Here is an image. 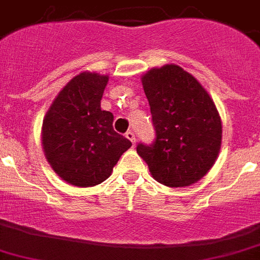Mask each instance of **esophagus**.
Returning a JSON list of instances; mask_svg holds the SVG:
<instances>
[{"label":"esophagus","mask_w":260,"mask_h":260,"mask_svg":"<svg viewBox=\"0 0 260 260\" xmlns=\"http://www.w3.org/2000/svg\"><path fill=\"white\" fill-rule=\"evenodd\" d=\"M126 138H127L128 141H130V142L133 143V146L135 145V134H134V132H127V133H126Z\"/></svg>","instance_id":"obj_1"}]
</instances>
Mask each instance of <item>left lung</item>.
I'll list each match as a JSON object with an SVG mask.
<instances>
[{"instance_id":"obj_1","label":"left lung","mask_w":260,"mask_h":260,"mask_svg":"<svg viewBox=\"0 0 260 260\" xmlns=\"http://www.w3.org/2000/svg\"><path fill=\"white\" fill-rule=\"evenodd\" d=\"M155 130L151 145L138 143L155 181L169 187L198 182L215 162L222 122L201 83L177 65L151 69L142 77Z\"/></svg>"}]
</instances>
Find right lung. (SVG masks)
I'll return each mask as SVG.
<instances>
[{"label":"right lung","mask_w":260,"mask_h":260,"mask_svg":"<svg viewBox=\"0 0 260 260\" xmlns=\"http://www.w3.org/2000/svg\"><path fill=\"white\" fill-rule=\"evenodd\" d=\"M109 77L81 73L59 91L45 115L42 146L53 170L68 183L90 187L110 177L132 142L101 109Z\"/></svg>","instance_id":"right-lung-1"}]
</instances>
